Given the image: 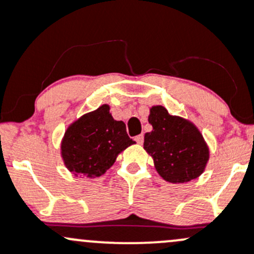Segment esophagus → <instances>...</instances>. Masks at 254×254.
Listing matches in <instances>:
<instances>
[{
  "label": "esophagus",
  "instance_id": "1",
  "mask_svg": "<svg viewBox=\"0 0 254 254\" xmlns=\"http://www.w3.org/2000/svg\"><path fill=\"white\" fill-rule=\"evenodd\" d=\"M135 141H136V142L138 143V145H141V143L143 142V135H142V134H140V135L136 136V137H135Z\"/></svg>",
  "mask_w": 254,
  "mask_h": 254
}]
</instances>
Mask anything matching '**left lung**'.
I'll use <instances>...</instances> for the list:
<instances>
[{
    "instance_id": "1",
    "label": "left lung",
    "mask_w": 254,
    "mask_h": 254,
    "mask_svg": "<svg viewBox=\"0 0 254 254\" xmlns=\"http://www.w3.org/2000/svg\"><path fill=\"white\" fill-rule=\"evenodd\" d=\"M148 123L153 129L145 134L143 148L165 181L188 183L204 172L209 148L191 122L170 116L163 106H153L149 109Z\"/></svg>"
}]
</instances>
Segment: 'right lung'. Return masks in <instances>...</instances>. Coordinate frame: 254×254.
<instances>
[{
  "instance_id": "obj_1",
  "label": "right lung",
  "mask_w": 254,
  "mask_h": 254,
  "mask_svg": "<svg viewBox=\"0 0 254 254\" xmlns=\"http://www.w3.org/2000/svg\"><path fill=\"white\" fill-rule=\"evenodd\" d=\"M122 120H114L109 106L84 114L69 125L61 145L65 167L74 174L96 178L105 174L117 156L134 145Z\"/></svg>"
}]
</instances>
